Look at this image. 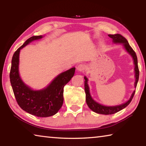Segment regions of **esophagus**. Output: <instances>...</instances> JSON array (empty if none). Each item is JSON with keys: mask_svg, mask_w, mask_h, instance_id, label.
<instances>
[{"mask_svg": "<svg viewBox=\"0 0 146 146\" xmlns=\"http://www.w3.org/2000/svg\"><path fill=\"white\" fill-rule=\"evenodd\" d=\"M86 64H80L77 66V68H76V70H77L79 71V72H82V71H84L86 70Z\"/></svg>", "mask_w": 146, "mask_h": 146, "instance_id": "1", "label": "esophagus"}]
</instances>
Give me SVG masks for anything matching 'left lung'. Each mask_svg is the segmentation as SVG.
<instances>
[{
	"mask_svg": "<svg viewBox=\"0 0 146 146\" xmlns=\"http://www.w3.org/2000/svg\"><path fill=\"white\" fill-rule=\"evenodd\" d=\"M108 36L110 38L113 39V42L114 43H120L122 44L124 48L125 49L128 53H129L133 58V61H134L135 64V88L137 87L138 78H139V70H138V60H137V56L136 55L134 50L132 49L131 47L128 43L127 39L125 37H123L122 35H121L120 34H115V35H108ZM84 89H85V92H86V103L88 106V107L90 108L93 111L98 113V114H102V115H112L114 113H117L120 111V110H123V108H125L126 106L129 104L130 102H131V100L133 98V96L135 95V91H133L131 96L129 98V100L127 101L125 103H123L121 105L116 106H103L102 104L97 103L95 102L92 98H91L90 93V88L88 84V78L84 76Z\"/></svg>",
	"mask_w": 146,
	"mask_h": 146,
	"instance_id": "8db88e82",
	"label": "left lung"
}]
</instances>
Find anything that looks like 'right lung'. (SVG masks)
<instances>
[{
    "instance_id": "add662e5",
    "label": "right lung",
    "mask_w": 146,
    "mask_h": 146,
    "mask_svg": "<svg viewBox=\"0 0 146 146\" xmlns=\"http://www.w3.org/2000/svg\"><path fill=\"white\" fill-rule=\"evenodd\" d=\"M43 36H33L28 38L13 54L9 78L13 93L19 106L24 111L38 117H48L55 115L63 104L64 87L75 74V68L62 73L46 88L33 90L24 83L19 76V53L22 48L31 42Z\"/></svg>"
}]
</instances>
